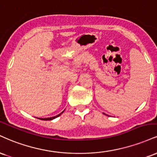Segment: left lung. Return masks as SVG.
<instances>
[{"mask_svg":"<svg viewBox=\"0 0 157 157\" xmlns=\"http://www.w3.org/2000/svg\"><path fill=\"white\" fill-rule=\"evenodd\" d=\"M105 115H106V114H105Z\"/></svg>","mask_w":157,"mask_h":157,"instance_id":"8db88e82","label":"left lung"}]
</instances>
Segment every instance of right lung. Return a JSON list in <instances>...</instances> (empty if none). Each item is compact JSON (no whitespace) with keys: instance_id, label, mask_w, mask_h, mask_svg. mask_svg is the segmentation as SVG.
<instances>
[{"instance_id":"add662e5","label":"right lung","mask_w":157,"mask_h":157,"mask_svg":"<svg viewBox=\"0 0 157 157\" xmlns=\"http://www.w3.org/2000/svg\"><path fill=\"white\" fill-rule=\"evenodd\" d=\"M63 112H64V111H63ZM63 112H62V113L59 114L58 115H56V116H54V117H48V118H40V120H42V121H51V120H53V119L56 118V117H59V116L61 115V114H62V113H63Z\"/></svg>"}]
</instances>
